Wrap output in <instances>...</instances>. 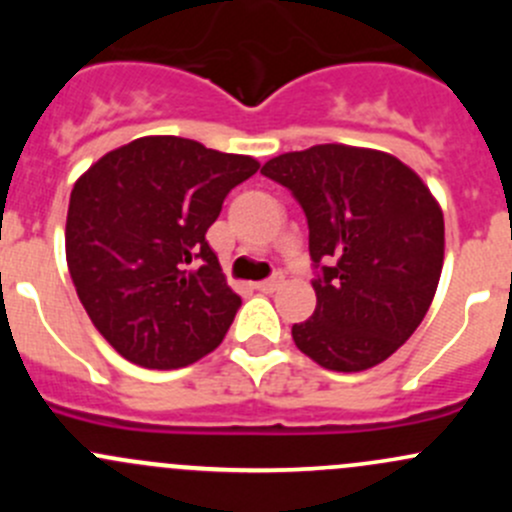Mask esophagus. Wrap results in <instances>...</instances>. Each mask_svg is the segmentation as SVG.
<instances>
[{
	"label": "esophagus",
	"mask_w": 512,
	"mask_h": 512,
	"mask_svg": "<svg viewBox=\"0 0 512 512\" xmlns=\"http://www.w3.org/2000/svg\"><path fill=\"white\" fill-rule=\"evenodd\" d=\"M282 282H285V277L282 275H275V277H270V280H262V282H257L255 285V289H260V292H275V289H280L282 287Z\"/></svg>",
	"instance_id": "34e87169"
}]
</instances>
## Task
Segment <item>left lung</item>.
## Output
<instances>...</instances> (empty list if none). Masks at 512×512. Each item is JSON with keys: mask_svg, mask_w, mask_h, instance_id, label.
<instances>
[{"mask_svg": "<svg viewBox=\"0 0 512 512\" xmlns=\"http://www.w3.org/2000/svg\"><path fill=\"white\" fill-rule=\"evenodd\" d=\"M262 175L292 190L309 225L317 309L292 327L302 354L329 371L389 359L426 317L443 267V213L399 158L322 143L282 153Z\"/></svg>", "mask_w": 512, "mask_h": 512, "instance_id": "8db88e82", "label": "left lung"}]
</instances>
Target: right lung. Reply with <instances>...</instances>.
Here are the masks:
<instances>
[{
	"instance_id": "right-lung-1",
	"label": "right lung",
	"mask_w": 512,
	"mask_h": 512,
	"mask_svg": "<svg viewBox=\"0 0 512 512\" xmlns=\"http://www.w3.org/2000/svg\"><path fill=\"white\" fill-rule=\"evenodd\" d=\"M257 168L255 158L190 138L143 136L76 180L66 265L86 314L123 359L180 369L223 342L242 299L205 232Z\"/></svg>"
}]
</instances>
